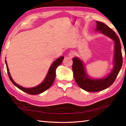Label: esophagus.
Masks as SVG:
<instances>
[{"label": "esophagus", "mask_w": 126, "mask_h": 126, "mask_svg": "<svg viewBox=\"0 0 126 126\" xmlns=\"http://www.w3.org/2000/svg\"><path fill=\"white\" fill-rule=\"evenodd\" d=\"M74 56V52L73 51H70V53H69V57L72 58Z\"/></svg>", "instance_id": "34e87169"}]
</instances>
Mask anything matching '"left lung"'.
<instances>
[{
	"mask_svg": "<svg viewBox=\"0 0 126 126\" xmlns=\"http://www.w3.org/2000/svg\"><path fill=\"white\" fill-rule=\"evenodd\" d=\"M96 23L97 24L95 31L99 32L114 42L113 68L106 76L95 79L88 75L83 62L79 57H74L72 68L74 79L80 88L89 92H100L110 87L115 80L122 65L121 47L118 36L105 24L97 21Z\"/></svg>",
	"mask_w": 126,
	"mask_h": 126,
	"instance_id": "obj_1",
	"label": "left lung"
}]
</instances>
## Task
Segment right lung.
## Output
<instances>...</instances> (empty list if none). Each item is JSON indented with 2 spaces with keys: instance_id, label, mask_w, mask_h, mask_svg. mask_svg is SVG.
<instances>
[{
  "instance_id": "right-lung-1",
  "label": "right lung",
  "mask_w": 126,
  "mask_h": 126,
  "mask_svg": "<svg viewBox=\"0 0 126 126\" xmlns=\"http://www.w3.org/2000/svg\"><path fill=\"white\" fill-rule=\"evenodd\" d=\"M63 59V56H61V57H58L57 59H56L55 61H53V62L51 64V65L50 66L49 70H48L46 76L45 77L44 81H43L41 83H40L38 85H37V86L32 88H25L18 84L17 83H16L13 81L11 76L9 69V68H8L6 60H5V63H6L8 75H9V78L12 83L14 84L16 87H17L18 88H19V89L23 91L24 92H25L30 95H37L43 93L51 86L53 82H54V80L56 77V69H57V68L59 65L61 64Z\"/></svg>"
}]
</instances>
